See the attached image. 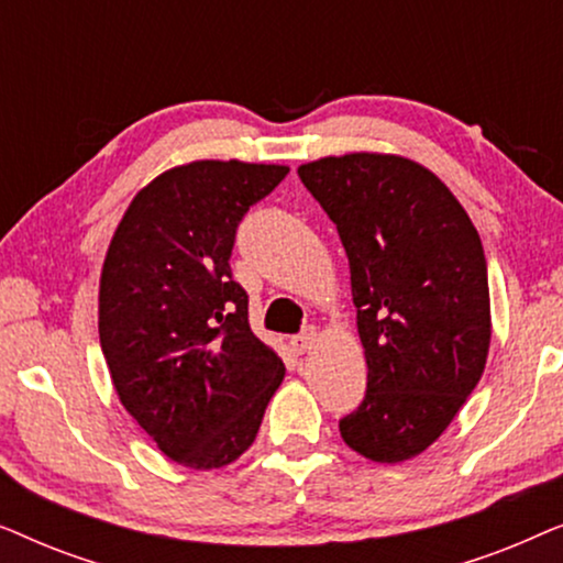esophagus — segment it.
<instances>
[{"instance_id": "34e87169", "label": "esophagus", "mask_w": 563, "mask_h": 563, "mask_svg": "<svg viewBox=\"0 0 563 563\" xmlns=\"http://www.w3.org/2000/svg\"><path fill=\"white\" fill-rule=\"evenodd\" d=\"M314 341H318V328H305L302 333L291 338V349L297 353H307L314 345Z\"/></svg>"}]
</instances>
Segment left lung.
<instances>
[{"label":"left lung","mask_w":563,"mask_h":563,"mask_svg":"<svg viewBox=\"0 0 563 563\" xmlns=\"http://www.w3.org/2000/svg\"><path fill=\"white\" fill-rule=\"evenodd\" d=\"M351 266L366 397L341 420L361 456L399 464L435 443L484 374L487 258L464 207L426 166L345 153L297 168Z\"/></svg>","instance_id":"8db88e82"}]
</instances>
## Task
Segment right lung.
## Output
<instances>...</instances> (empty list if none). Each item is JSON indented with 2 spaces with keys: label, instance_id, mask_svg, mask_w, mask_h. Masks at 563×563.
Listing matches in <instances>:
<instances>
[{
  "label": "right lung",
  "instance_id": "right-lung-1",
  "mask_svg": "<svg viewBox=\"0 0 563 563\" xmlns=\"http://www.w3.org/2000/svg\"><path fill=\"white\" fill-rule=\"evenodd\" d=\"M289 166L191 161L133 197L99 279V343L120 402L176 464L228 466L264 420L284 364L249 325L230 253L243 214Z\"/></svg>",
  "mask_w": 563,
  "mask_h": 563
}]
</instances>
